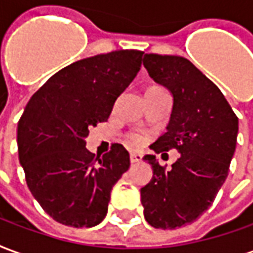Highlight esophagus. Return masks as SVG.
I'll return each mask as SVG.
<instances>
[{
  "label": "esophagus",
  "mask_w": 253,
  "mask_h": 253,
  "mask_svg": "<svg viewBox=\"0 0 253 253\" xmlns=\"http://www.w3.org/2000/svg\"><path fill=\"white\" fill-rule=\"evenodd\" d=\"M130 161L131 163H139V161H142V154L131 153L130 154Z\"/></svg>",
  "instance_id": "1"
}]
</instances>
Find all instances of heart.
Segmentation results:
<instances>
[{
  "mask_svg": "<svg viewBox=\"0 0 253 253\" xmlns=\"http://www.w3.org/2000/svg\"><path fill=\"white\" fill-rule=\"evenodd\" d=\"M128 139L131 141V143L134 145H142L145 142V137H143V134L141 132H131L130 135H128Z\"/></svg>",
  "mask_w": 253,
  "mask_h": 253,
  "instance_id": "heart-1",
  "label": "heart"
}]
</instances>
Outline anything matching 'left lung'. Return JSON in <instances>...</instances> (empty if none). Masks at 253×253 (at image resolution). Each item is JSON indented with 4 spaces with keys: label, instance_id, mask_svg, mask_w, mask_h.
I'll use <instances>...</instances> for the list:
<instances>
[{
    "label": "left lung",
    "instance_id": "8db88e82",
    "mask_svg": "<svg viewBox=\"0 0 253 253\" xmlns=\"http://www.w3.org/2000/svg\"><path fill=\"white\" fill-rule=\"evenodd\" d=\"M143 66L173 94L167 131L150 149L180 153L169 169L153 154L143 157L153 168L141 188L143 214L154 228L176 229L194 222L215 199L236 150L239 119L217 85L186 58L145 54Z\"/></svg>",
    "mask_w": 253,
    "mask_h": 253
}]
</instances>
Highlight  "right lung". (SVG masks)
I'll list each match as a JSON object with an SVG mask.
<instances>
[{
    "label": "right lung",
    "instance_id": "right-lung-1",
    "mask_svg": "<svg viewBox=\"0 0 253 253\" xmlns=\"http://www.w3.org/2000/svg\"><path fill=\"white\" fill-rule=\"evenodd\" d=\"M143 51L119 50L72 63L34 93L17 126L19 160L27 186L57 222L92 228L107 215L111 190L130 167L114 143L94 156L89 128L107 122L115 100L135 78Z\"/></svg>",
    "mask_w": 253,
    "mask_h": 253
}]
</instances>
